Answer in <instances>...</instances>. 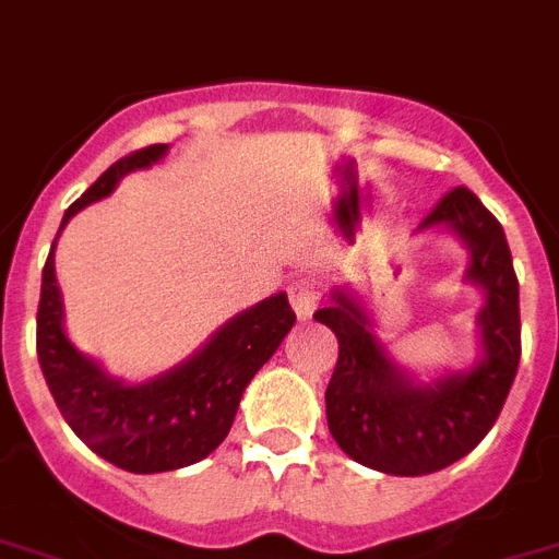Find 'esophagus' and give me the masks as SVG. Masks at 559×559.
<instances>
[{
  "label": "esophagus",
  "mask_w": 559,
  "mask_h": 559,
  "mask_svg": "<svg viewBox=\"0 0 559 559\" xmlns=\"http://www.w3.org/2000/svg\"><path fill=\"white\" fill-rule=\"evenodd\" d=\"M288 297H290V306H294V311H297L299 320H308L322 297L320 283H317V280H311V276L294 280L288 288Z\"/></svg>",
  "instance_id": "esophagus-1"
}]
</instances>
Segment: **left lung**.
<instances>
[{
  "instance_id": "8db88e82",
  "label": "left lung",
  "mask_w": 559,
  "mask_h": 559,
  "mask_svg": "<svg viewBox=\"0 0 559 559\" xmlns=\"http://www.w3.org/2000/svg\"><path fill=\"white\" fill-rule=\"evenodd\" d=\"M445 225L472 251L465 280L486 290L477 322L483 359L468 371L414 382L389 359L357 299L334 290L313 320L329 325L340 357L325 389L336 445L373 472L419 477L440 472L477 445L502 412L520 366V283L502 225L468 188H451L419 230Z\"/></svg>"
}]
</instances>
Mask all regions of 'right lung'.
<instances>
[{"mask_svg":"<svg viewBox=\"0 0 559 559\" xmlns=\"http://www.w3.org/2000/svg\"><path fill=\"white\" fill-rule=\"evenodd\" d=\"M165 151L168 145H147L110 165L64 211L62 228L76 211L108 197L124 174L154 165ZM294 320L288 297L274 294L225 322L182 366L142 385H124L76 352L64 334L50 248L41 269L36 354L59 412L87 449L122 472L159 474L200 463L228 437L242 391L274 357Z\"/></svg>","mask_w":559,"mask_h":559,"instance_id":"right-lung-1","label":"right lung"}]
</instances>
